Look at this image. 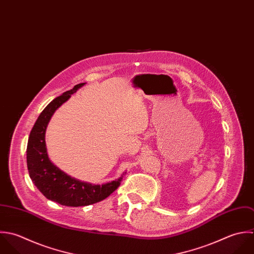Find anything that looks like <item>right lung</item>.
I'll return each mask as SVG.
<instances>
[{
  "label": "right lung",
  "mask_w": 254,
  "mask_h": 254,
  "mask_svg": "<svg viewBox=\"0 0 254 254\" xmlns=\"http://www.w3.org/2000/svg\"><path fill=\"white\" fill-rule=\"evenodd\" d=\"M85 84L76 85L65 91L43 109L29 134L26 149L27 169L34 185L47 199L69 207L87 206L105 199L119 187L123 178L121 176L101 185L90 184L66 174L48 158L45 144L47 125L55 110Z\"/></svg>",
  "instance_id": "1"
}]
</instances>
